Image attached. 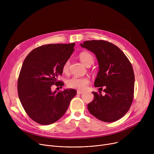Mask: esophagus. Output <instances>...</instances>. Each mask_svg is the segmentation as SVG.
<instances>
[{"label":"esophagus","instance_id":"obj_1","mask_svg":"<svg viewBox=\"0 0 154 154\" xmlns=\"http://www.w3.org/2000/svg\"><path fill=\"white\" fill-rule=\"evenodd\" d=\"M83 92H84L83 91H77V94H79V95H80V94H82Z\"/></svg>","mask_w":154,"mask_h":154}]
</instances>
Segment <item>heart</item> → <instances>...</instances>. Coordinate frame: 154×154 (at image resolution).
Segmentation results:
<instances>
[{"instance_id":"b5f03b06","label":"heart","mask_w":154,"mask_h":154,"mask_svg":"<svg viewBox=\"0 0 154 154\" xmlns=\"http://www.w3.org/2000/svg\"><path fill=\"white\" fill-rule=\"evenodd\" d=\"M79 60L85 66L89 67L93 64L94 58L93 55L88 52H82L79 55ZM70 62L69 60L64 63L63 66V72L66 73L69 71ZM67 85L69 88H75V89L82 91L85 89L89 84V79L88 77H73L67 80Z\"/></svg>"}]
</instances>
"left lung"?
<instances>
[{
    "label": "left lung",
    "instance_id": "left-lung-1",
    "mask_svg": "<svg viewBox=\"0 0 154 154\" xmlns=\"http://www.w3.org/2000/svg\"><path fill=\"white\" fill-rule=\"evenodd\" d=\"M82 47L93 52L99 70L94 85L106 95L93 92L94 99L88 104L91 114L103 122H113L124 117L130 109L134 92L135 77L132 64L120 48L105 40H87Z\"/></svg>",
    "mask_w": 154,
    "mask_h": 154
}]
</instances>
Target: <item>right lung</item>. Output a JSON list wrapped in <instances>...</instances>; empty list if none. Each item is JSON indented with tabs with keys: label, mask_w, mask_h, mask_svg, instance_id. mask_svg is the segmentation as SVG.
<instances>
[{
	"label": "right lung",
	"mask_w": 154,
	"mask_h": 154,
	"mask_svg": "<svg viewBox=\"0 0 154 154\" xmlns=\"http://www.w3.org/2000/svg\"><path fill=\"white\" fill-rule=\"evenodd\" d=\"M75 43L51 44L34 48L24 60L20 72L17 90L22 106L35 122L50 125L67 111L77 91L66 89L52 92V85H63L57 78L63 66L74 51Z\"/></svg>",
	"instance_id": "add662e5"
}]
</instances>
